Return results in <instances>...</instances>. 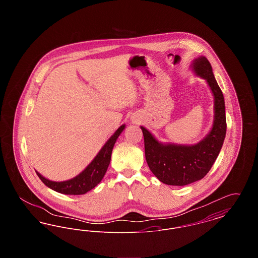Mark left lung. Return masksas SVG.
Here are the masks:
<instances>
[{"label": "left lung", "mask_w": 258, "mask_h": 258, "mask_svg": "<svg viewBox=\"0 0 258 258\" xmlns=\"http://www.w3.org/2000/svg\"><path fill=\"white\" fill-rule=\"evenodd\" d=\"M191 70L206 80L214 97V121L208 135L194 145L162 143L140 126L148 166L161 183L169 185H185L205 177L221 152L226 134L224 98L210 61L200 56L192 61Z\"/></svg>", "instance_id": "left-lung-1"}]
</instances>
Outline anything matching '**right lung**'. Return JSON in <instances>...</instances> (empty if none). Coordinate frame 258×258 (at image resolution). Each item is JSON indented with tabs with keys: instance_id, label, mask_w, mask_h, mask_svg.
Masks as SVG:
<instances>
[{
	"instance_id": "add662e5",
	"label": "right lung",
	"mask_w": 258,
	"mask_h": 258,
	"mask_svg": "<svg viewBox=\"0 0 258 258\" xmlns=\"http://www.w3.org/2000/svg\"><path fill=\"white\" fill-rule=\"evenodd\" d=\"M125 127V124H122L110 138L106 141L103 147L100 149L98 155L92 160L86 168L75 176L73 179L62 182H55L46 179L41 174L37 172V176L42 181V183L48 186L51 189L60 192L62 195H71V196H79L85 195L91 189H93L96 185L100 183L102 178L105 175V172L108 168L110 163L112 150L115 145L116 140L119 135L122 134Z\"/></svg>"
}]
</instances>
